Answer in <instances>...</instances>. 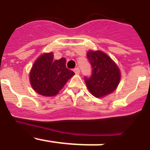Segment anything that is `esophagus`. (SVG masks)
Here are the masks:
<instances>
[{
	"instance_id": "obj_1",
	"label": "esophagus",
	"mask_w": 150,
	"mask_h": 150,
	"mask_svg": "<svg viewBox=\"0 0 150 150\" xmlns=\"http://www.w3.org/2000/svg\"><path fill=\"white\" fill-rule=\"evenodd\" d=\"M74 71L75 72V74H79V73H80V70H79V67H75L74 70Z\"/></svg>"
}]
</instances>
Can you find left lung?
<instances>
[{
    "label": "left lung",
    "instance_id": "1",
    "mask_svg": "<svg viewBox=\"0 0 150 150\" xmlns=\"http://www.w3.org/2000/svg\"><path fill=\"white\" fill-rule=\"evenodd\" d=\"M87 58L92 69L91 76L84 77L88 91L96 98L104 97L114 91L121 76L116 64L100 50H89Z\"/></svg>",
    "mask_w": 150,
    "mask_h": 150
}]
</instances>
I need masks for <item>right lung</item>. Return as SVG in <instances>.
<instances>
[{"label":"right lung","mask_w":150,"mask_h":150,"mask_svg":"<svg viewBox=\"0 0 150 150\" xmlns=\"http://www.w3.org/2000/svg\"><path fill=\"white\" fill-rule=\"evenodd\" d=\"M66 60H53V53H45L38 58L30 72V83L36 92L43 96L56 95L74 72L66 67Z\"/></svg>","instance_id":"add662e5"}]
</instances>
